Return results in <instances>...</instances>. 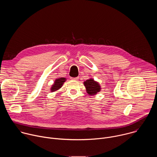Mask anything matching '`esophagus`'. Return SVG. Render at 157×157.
<instances>
[{
	"label": "esophagus",
	"instance_id": "34e87169",
	"mask_svg": "<svg viewBox=\"0 0 157 157\" xmlns=\"http://www.w3.org/2000/svg\"><path fill=\"white\" fill-rule=\"evenodd\" d=\"M71 79L75 80V81H77L78 79V77H76V78H71Z\"/></svg>",
	"mask_w": 157,
	"mask_h": 157
}]
</instances>
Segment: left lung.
I'll return each instance as SVG.
<instances>
[{"mask_svg":"<svg viewBox=\"0 0 157 157\" xmlns=\"http://www.w3.org/2000/svg\"><path fill=\"white\" fill-rule=\"evenodd\" d=\"M84 84L87 89V93L89 94H96L100 91L101 87L99 84L95 82L93 79H89L84 82Z\"/></svg>","mask_w":157,"mask_h":157,"instance_id":"8db88e82","label":"left lung"}]
</instances>
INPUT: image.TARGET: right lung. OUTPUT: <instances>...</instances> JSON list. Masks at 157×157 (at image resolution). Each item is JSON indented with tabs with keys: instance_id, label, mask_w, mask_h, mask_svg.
Segmentation results:
<instances>
[{
	"instance_id": "obj_1",
	"label": "right lung",
	"mask_w": 157,
	"mask_h": 157,
	"mask_svg": "<svg viewBox=\"0 0 157 157\" xmlns=\"http://www.w3.org/2000/svg\"><path fill=\"white\" fill-rule=\"evenodd\" d=\"M65 81H66V79L64 78H58L57 79H56L55 82L54 83L55 84H53V86H52V87L51 91L52 92H53V91L58 90V89H59L62 86V85L63 84V83Z\"/></svg>"
}]
</instances>
